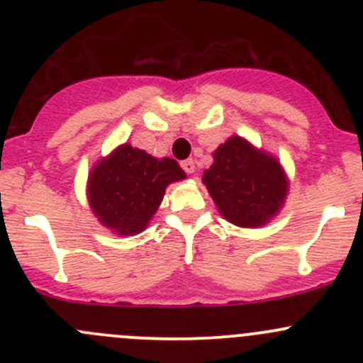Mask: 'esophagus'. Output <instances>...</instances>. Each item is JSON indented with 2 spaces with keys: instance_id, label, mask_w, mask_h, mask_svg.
Listing matches in <instances>:
<instances>
[{
  "instance_id": "obj_1",
  "label": "esophagus",
  "mask_w": 363,
  "mask_h": 363,
  "mask_svg": "<svg viewBox=\"0 0 363 363\" xmlns=\"http://www.w3.org/2000/svg\"><path fill=\"white\" fill-rule=\"evenodd\" d=\"M182 168H184V172H186V174H195V160H191V158H189V160H184V161H182Z\"/></svg>"
}]
</instances>
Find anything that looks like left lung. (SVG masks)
Listing matches in <instances>:
<instances>
[{
  "instance_id": "1",
  "label": "left lung",
  "mask_w": 363,
  "mask_h": 363,
  "mask_svg": "<svg viewBox=\"0 0 363 363\" xmlns=\"http://www.w3.org/2000/svg\"><path fill=\"white\" fill-rule=\"evenodd\" d=\"M212 158L202 182L226 221L240 228H259L279 214L290 181L276 156L232 135Z\"/></svg>"
}]
</instances>
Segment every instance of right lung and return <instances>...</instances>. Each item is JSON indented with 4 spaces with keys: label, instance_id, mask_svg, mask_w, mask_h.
<instances>
[{
    "label": "right lung",
    "instance_id": "right-lung-1",
    "mask_svg": "<svg viewBox=\"0 0 363 363\" xmlns=\"http://www.w3.org/2000/svg\"><path fill=\"white\" fill-rule=\"evenodd\" d=\"M184 179V170L175 160L155 158L126 142L91 168L87 202L100 225L112 233L137 235L149 226L163 202L164 189Z\"/></svg>",
    "mask_w": 363,
    "mask_h": 363
}]
</instances>
